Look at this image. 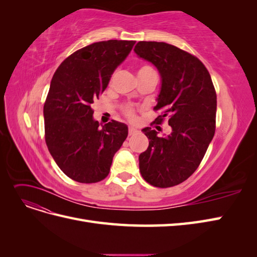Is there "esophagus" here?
I'll use <instances>...</instances> for the list:
<instances>
[{"instance_id":"esophagus-1","label":"esophagus","mask_w":257,"mask_h":257,"mask_svg":"<svg viewBox=\"0 0 257 257\" xmlns=\"http://www.w3.org/2000/svg\"><path fill=\"white\" fill-rule=\"evenodd\" d=\"M138 132V130L137 128H135V127H133V126H130L128 127V134L130 135H134V134H136Z\"/></svg>"}]
</instances>
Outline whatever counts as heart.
Listing matches in <instances>:
<instances>
[{
	"label": "heart",
	"mask_w": 257,
	"mask_h": 257,
	"mask_svg": "<svg viewBox=\"0 0 257 257\" xmlns=\"http://www.w3.org/2000/svg\"><path fill=\"white\" fill-rule=\"evenodd\" d=\"M151 72H154V71H153V69H152L150 66L143 65V66L139 67V69H138L137 77L139 78V77H142V76H144V75H146V74H148V73H151ZM125 112H126V114L130 116V118H133V110H132V108H131L130 106H127V107L125 108Z\"/></svg>",
	"instance_id": "heart-1"
}]
</instances>
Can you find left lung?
<instances>
[{
    "instance_id": "1",
    "label": "left lung",
    "mask_w": 257,
    "mask_h": 257,
    "mask_svg": "<svg viewBox=\"0 0 257 257\" xmlns=\"http://www.w3.org/2000/svg\"><path fill=\"white\" fill-rule=\"evenodd\" d=\"M139 58L150 62L161 76L155 110L164 113L154 120L161 124L168 115L172 133L159 137L151 127L142 131L149 139L139 154V170L145 180L158 188H170L185 181L199 166L215 132L216 94L205 65L176 46L139 42Z\"/></svg>"
}]
</instances>
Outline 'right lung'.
I'll use <instances>...</instances> for the list:
<instances>
[{
  "instance_id": "add662e5",
  "label": "right lung",
  "mask_w": 257,
  "mask_h": 257,
  "mask_svg": "<svg viewBox=\"0 0 257 257\" xmlns=\"http://www.w3.org/2000/svg\"><path fill=\"white\" fill-rule=\"evenodd\" d=\"M135 43L91 44L66 58L52 77L44 105L46 144L62 172L77 182L105 179L114 153L127 137L124 123L112 120L100 127L91 106Z\"/></svg>"
}]
</instances>
